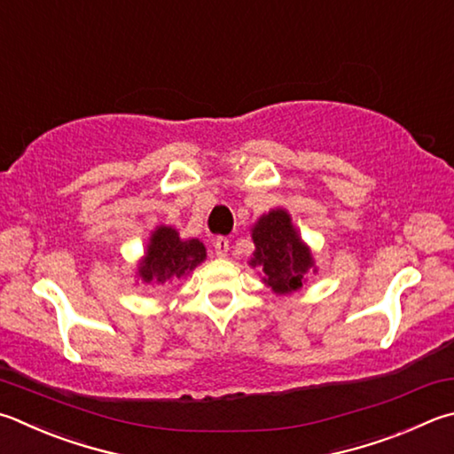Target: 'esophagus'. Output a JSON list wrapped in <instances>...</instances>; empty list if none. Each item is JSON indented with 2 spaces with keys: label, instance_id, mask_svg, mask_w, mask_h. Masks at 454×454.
I'll return each instance as SVG.
<instances>
[{
  "label": "esophagus",
  "instance_id": "esophagus-1",
  "mask_svg": "<svg viewBox=\"0 0 454 454\" xmlns=\"http://www.w3.org/2000/svg\"><path fill=\"white\" fill-rule=\"evenodd\" d=\"M212 246H214V252H216L218 258H226V255H228V250H230V242H228V238H224V236H218L216 240L212 242Z\"/></svg>",
  "mask_w": 454,
  "mask_h": 454
}]
</instances>
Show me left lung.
Segmentation results:
<instances>
[{"label":"left lung","instance_id":"1","mask_svg":"<svg viewBox=\"0 0 454 454\" xmlns=\"http://www.w3.org/2000/svg\"><path fill=\"white\" fill-rule=\"evenodd\" d=\"M255 250L250 266L262 270V282L271 292L286 295L300 290L308 271H316L311 250L301 242L292 216L284 208L270 210L252 228Z\"/></svg>","mask_w":454,"mask_h":454}]
</instances>
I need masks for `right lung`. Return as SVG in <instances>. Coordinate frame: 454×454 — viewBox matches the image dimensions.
<instances>
[{"label":"right lung","instance_id":"obj_1","mask_svg":"<svg viewBox=\"0 0 454 454\" xmlns=\"http://www.w3.org/2000/svg\"><path fill=\"white\" fill-rule=\"evenodd\" d=\"M204 260L206 248L199 238L183 240L172 226H156L138 263V278L145 284H164L188 276Z\"/></svg>","mask_w":454,"mask_h":454}]
</instances>
